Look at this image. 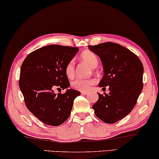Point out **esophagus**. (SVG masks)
<instances>
[{
    "label": "esophagus",
    "instance_id": "obj_1",
    "mask_svg": "<svg viewBox=\"0 0 159 159\" xmlns=\"http://www.w3.org/2000/svg\"><path fill=\"white\" fill-rule=\"evenodd\" d=\"M81 93L84 94V95H87V94H89V92H87V91H81Z\"/></svg>",
    "mask_w": 159,
    "mask_h": 159
}]
</instances>
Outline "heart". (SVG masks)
<instances>
[{"label":"heart","mask_w":159,"mask_h":159,"mask_svg":"<svg viewBox=\"0 0 159 159\" xmlns=\"http://www.w3.org/2000/svg\"><path fill=\"white\" fill-rule=\"evenodd\" d=\"M80 58L86 62L91 68H96L98 65V58L96 54L90 51H85L80 54ZM75 65L73 60H70L66 63L65 66V73L68 79H72L74 75ZM96 83L94 79H76L71 82V87L73 89L80 91H88L91 89L92 86Z\"/></svg>","instance_id":"heart-1"}]
</instances>
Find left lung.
<instances>
[{
  "label": "left lung",
  "instance_id": "left-lung-1",
  "mask_svg": "<svg viewBox=\"0 0 159 159\" xmlns=\"http://www.w3.org/2000/svg\"><path fill=\"white\" fill-rule=\"evenodd\" d=\"M90 51L100 57L104 75L99 87H108L109 93H98L92 108L97 117L114 124L131 112L143 89V67L136 54L112 42L89 46Z\"/></svg>",
  "mask_w": 159,
  "mask_h": 159
}]
</instances>
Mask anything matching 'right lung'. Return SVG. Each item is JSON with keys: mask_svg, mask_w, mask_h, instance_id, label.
I'll list each match as a JSON object with an SVG mask.
<instances>
[{"mask_svg": "<svg viewBox=\"0 0 159 159\" xmlns=\"http://www.w3.org/2000/svg\"><path fill=\"white\" fill-rule=\"evenodd\" d=\"M77 47L49 45L28 54L21 66L19 87L28 109L46 125L58 126L68 119L79 91L54 89L70 86L65 66L79 51Z\"/></svg>", "mask_w": 159, "mask_h": 159, "instance_id": "right-lung-1", "label": "right lung"}]
</instances>
